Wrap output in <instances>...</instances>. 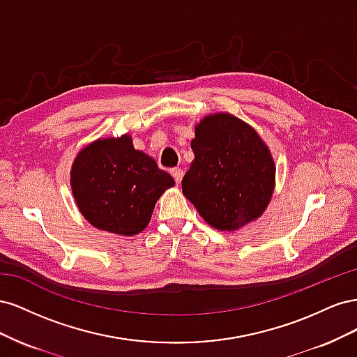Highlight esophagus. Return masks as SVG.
<instances>
[{
  "label": "esophagus",
  "instance_id": "34e87169",
  "mask_svg": "<svg viewBox=\"0 0 357 357\" xmlns=\"http://www.w3.org/2000/svg\"><path fill=\"white\" fill-rule=\"evenodd\" d=\"M171 174H172V177H174L177 185H180L181 180H183V176H185V172H183L181 168H172L171 169Z\"/></svg>",
  "mask_w": 357,
  "mask_h": 357
}]
</instances>
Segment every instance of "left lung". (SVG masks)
I'll return each instance as SVG.
<instances>
[{"mask_svg":"<svg viewBox=\"0 0 357 357\" xmlns=\"http://www.w3.org/2000/svg\"><path fill=\"white\" fill-rule=\"evenodd\" d=\"M195 159L181 189L201 218L223 232L261 218L273 198L275 164L256 129L229 113H213L195 125Z\"/></svg>","mask_w":357,"mask_h":357,"instance_id":"8db88e82","label":"left lung"}]
</instances>
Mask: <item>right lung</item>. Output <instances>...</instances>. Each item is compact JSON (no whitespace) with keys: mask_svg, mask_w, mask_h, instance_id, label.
I'll list each match as a JSON object with an SVG mask.
<instances>
[{"mask_svg":"<svg viewBox=\"0 0 357 357\" xmlns=\"http://www.w3.org/2000/svg\"><path fill=\"white\" fill-rule=\"evenodd\" d=\"M70 185L75 204L96 229L122 236L146 229L156 201L176 185L129 134L98 138L75 156Z\"/></svg>","mask_w":357,"mask_h":357,"instance_id":"right-lung-1","label":"right lung"}]
</instances>
